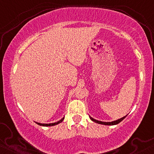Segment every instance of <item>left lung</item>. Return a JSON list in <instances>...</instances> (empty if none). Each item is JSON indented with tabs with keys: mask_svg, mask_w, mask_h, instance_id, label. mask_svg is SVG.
Masks as SVG:
<instances>
[{
	"mask_svg": "<svg viewBox=\"0 0 154 154\" xmlns=\"http://www.w3.org/2000/svg\"><path fill=\"white\" fill-rule=\"evenodd\" d=\"M126 117V116H124V117L121 118V119H117L116 120V121H114V122H100V121H98V120H95L94 119H93L92 117H90L91 118V119L92 120V121L98 123V124H100V125H117V124H119V122H121L122 120L125 119V118Z\"/></svg>",
	"mask_w": 154,
	"mask_h": 154,
	"instance_id": "left-lung-1",
	"label": "left lung"
}]
</instances>
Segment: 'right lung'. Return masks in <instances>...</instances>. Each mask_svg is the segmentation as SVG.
Instances as JSON below:
<instances>
[{
  "label": "right lung",
  "mask_w": 154,
  "mask_h": 154,
  "mask_svg": "<svg viewBox=\"0 0 154 154\" xmlns=\"http://www.w3.org/2000/svg\"><path fill=\"white\" fill-rule=\"evenodd\" d=\"M63 119H64V118H63V119H61V120H59V122H55V123H51V124H41V123H38V122H36V123L38 124V125H40V126H45V127H48V126H54V125H58V124L61 123V122H62L63 120Z\"/></svg>",
  "instance_id": "1"
}]
</instances>
